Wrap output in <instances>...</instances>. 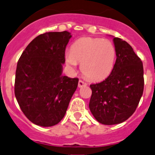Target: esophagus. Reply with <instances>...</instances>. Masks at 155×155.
Returning <instances> with one entry per match:
<instances>
[{
    "instance_id": "esophagus-1",
    "label": "esophagus",
    "mask_w": 155,
    "mask_h": 155,
    "mask_svg": "<svg viewBox=\"0 0 155 155\" xmlns=\"http://www.w3.org/2000/svg\"><path fill=\"white\" fill-rule=\"evenodd\" d=\"M87 86V83H85L84 81H83L82 80H80L78 82V87H82Z\"/></svg>"
}]
</instances>
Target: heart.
I'll return each instance as SVG.
<instances>
[{
    "instance_id": "heart-1",
    "label": "heart",
    "mask_w": 155,
    "mask_h": 155,
    "mask_svg": "<svg viewBox=\"0 0 155 155\" xmlns=\"http://www.w3.org/2000/svg\"><path fill=\"white\" fill-rule=\"evenodd\" d=\"M116 51L114 45L107 39L84 37L72 45L66 54V63L73 70L81 64L84 74L93 81H101L110 74L114 67Z\"/></svg>"
}]
</instances>
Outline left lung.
I'll use <instances>...</instances> for the list:
<instances>
[{
	"label": "left lung",
	"mask_w": 155,
	"mask_h": 155,
	"mask_svg": "<svg viewBox=\"0 0 155 155\" xmlns=\"http://www.w3.org/2000/svg\"><path fill=\"white\" fill-rule=\"evenodd\" d=\"M116 60L113 71L102 82L91 84L89 104L91 113L99 123L115 125L134 113L144 91L142 61L130 45L113 38Z\"/></svg>",
	"instance_id": "8db88e82"
}]
</instances>
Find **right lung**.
<instances>
[{
  "label": "right lung",
  "instance_id": "obj_1",
  "mask_svg": "<svg viewBox=\"0 0 155 155\" xmlns=\"http://www.w3.org/2000/svg\"><path fill=\"white\" fill-rule=\"evenodd\" d=\"M70 32H48L35 38L17 62L14 93L29 121L49 127L58 124L67 111L78 78L62 75Z\"/></svg>",
  "mask_w": 155,
  "mask_h": 155
}]
</instances>
